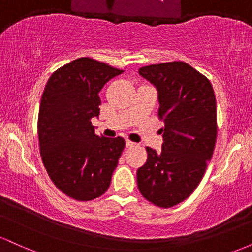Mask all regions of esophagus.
Here are the masks:
<instances>
[{"label": "esophagus", "mask_w": 252, "mask_h": 252, "mask_svg": "<svg viewBox=\"0 0 252 252\" xmlns=\"http://www.w3.org/2000/svg\"><path fill=\"white\" fill-rule=\"evenodd\" d=\"M126 148H131V147L135 146V143L131 142V141L126 140Z\"/></svg>", "instance_id": "34e87169"}]
</instances>
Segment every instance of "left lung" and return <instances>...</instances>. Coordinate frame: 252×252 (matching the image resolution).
<instances>
[{
    "label": "left lung",
    "instance_id": "obj_1",
    "mask_svg": "<svg viewBox=\"0 0 252 252\" xmlns=\"http://www.w3.org/2000/svg\"><path fill=\"white\" fill-rule=\"evenodd\" d=\"M158 91L163 118L161 152L147 147L137 169V187L158 207L184 201L200 182L217 138V104L212 85L189 63L173 62L138 70Z\"/></svg>",
    "mask_w": 252,
    "mask_h": 252
}]
</instances>
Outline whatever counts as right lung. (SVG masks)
Instances as JSON below:
<instances>
[{"mask_svg": "<svg viewBox=\"0 0 252 252\" xmlns=\"http://www.w3.org/2000/svg\"><path fill=\"white\" fill-rule=\"evenodd\" d=\"M122 70L79 58L52 74L41 97L37 135L42 162L54 185L79 201L109 189L126 141L99 137L92 118L99 116V92Z\"/></svg>", "mask_w": 252, "mask_h": 252, "instance_id": "obj_1", "label": "right lung"}]
</instances>
